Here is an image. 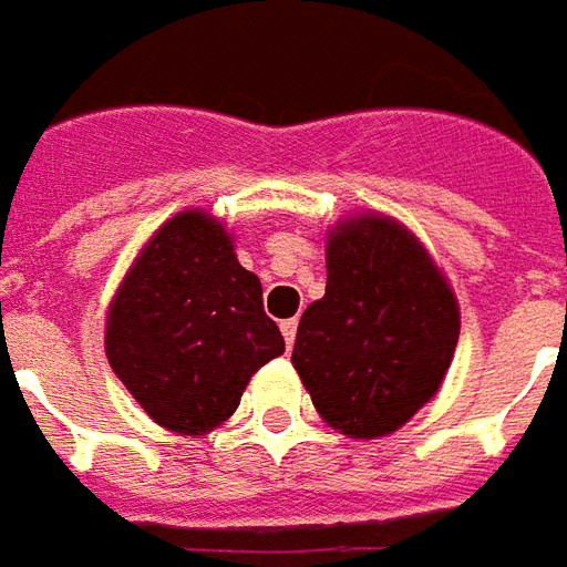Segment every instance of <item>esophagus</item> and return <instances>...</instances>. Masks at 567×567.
Instances as JSON below:
<instances>
[{"instance_id":"34e87169","label":"esophagus","mask_w":567,"mask_h":567,"mask_svg":"<svg viewBox=\"0 0 567 567\" xmlns=\"http://www.w3.org/2000/svg\"><path fill=\"white\" fill-rule=\"evenodd\" d=\"M296 318H287V321H280V333H284V343H287V349H292V343H296Z\"/></svg>"}]
</instances>
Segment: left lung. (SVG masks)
Instances as JSON below:
<instances>
[{"instance_id": "1", "label": "left lung", "mask_w": 567, "mask_h": 567, "mask_svg": "<svg viewBox=\"0 0 567 567\" xmlns=\"http://www.w3.org/2000/svg\"><path fill=\"white\" fill-rule=\"evenodd\" d=\"M458 302L431 252L386 215L328 234V290L302 311L292 368L340 434L399 431L446 378Z\"/></svg>"}]
</instances>
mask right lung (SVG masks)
<instances>
[{"mask_svg": "<svg viewBox=\"0 0 567 567\" xmlns=\"http://www.w3.org/2000/svg\"><path fill=\"white\" fill-rule=\"evenodd\" d=\"M280 352L261 280L205 212H181L155 230L105 318L112 371L174 434L203 436L224 424L249 378Z\"/></svg>", "mask_w": 567, "mask_h": 567, "instance_id": "right-lung-1", "label": "right lung"}]
</instances>
